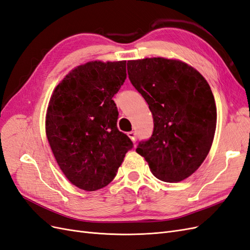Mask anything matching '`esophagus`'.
Here are the masks:
<instances>
[{
  "mask_svg": "<svg viewBox=\"0 0 250 250\" xmlns=\"http://www.w3.org/2000/svg\"><path fill=\"white\" fill-rule=\"evenodd\" d=\"M127 135H128V137L130 138V140H131L132 142H135V141H137V132H135V131H130V132H128V133H127Z\"/></svg>",
  "mask_w": 250,
  "mask_h": 250,
  "instance_id": "1",
  "label": "esophagus"
}]
</instances>
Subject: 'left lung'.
<instances>
[{"label": "left lung", "mask_w": 250, "mask_h": 250, "mask_svg": "<svg viewBox=\"0 0 250 250\" xmlns=\"http://www.w3.org/2000/svg\"><path fill=\"white\" fill-rule=\"evenodd\" d=\"M127 71L154 123L137 152L163 181L191 176L208 154L216 130L217 109L208 83L192 66L162 57L130 60Z\"/></svg>", "instance_id": "1"}]
</instances>
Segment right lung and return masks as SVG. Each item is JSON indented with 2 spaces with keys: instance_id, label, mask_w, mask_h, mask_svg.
Listing matches in <instances>:
<instances>
[{
  "instance_id": "add662e5",
  "label": "right lung",
  "mask_w": 250,
  "mask_h": 250,
  "mask_svg": "<svg viewBox=\"0 0 250 250\" xmlns=\"http://www.w3.org/2000/svg\"><path fill=\"white\" fill-rule=\"evenodd\" d=\"M126 77V62H87L67 74L50 99L49 144L65 177L82 190L106 187L133 148L118 129L112 100Z\"/></svg>"
}]
</instances>
